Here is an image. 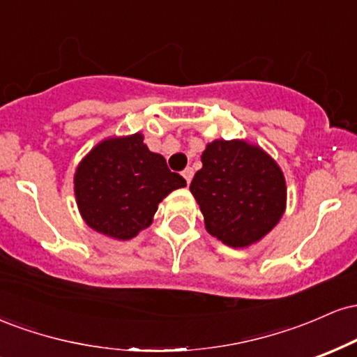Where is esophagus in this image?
Masks as SVG:
<instances>
[{
  "label": "esophagus",
  "mask_w": 357,
  "mask_h": 357,
  "mask_svg": "<svg viewBox=\"0 0 357 357\" xmlns=\"http://www.w3.org/2000/svg\"><path fill=\"white\" fill-rule=\"evenodd\" d=\"M192 176H195V171H192V167H186V169L183 171V178L186 179V183H188V184L191 183Z\"/></svg>",
  "instance_id": "obj_1"
}]
</instances>
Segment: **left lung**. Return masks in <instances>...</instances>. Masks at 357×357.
Segmentation results:
<instances>
[{"label":"left lung","mask_w":357,"mask_h":357,"mask_svg":"<svg viewBox=\"0 0 357 357\" xmlns=\"http://www.w3.org/2000/svg\"><path fill=\"white\" fill-rule=\"evenodd\" d=\"M190 190L210 235L233 248L257 243L280 221L287 186L282 169L261 147L216 139L202 154Z\"/></svg>","instance_id":"obj_1"}]
</instances>
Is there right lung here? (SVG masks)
Segmentation results:
<instances>
[{
  "mask_svg": "<svg viewBox=\"0 0 357 357\" xmlns=\"http://www.w3.org/2000/svg\"><path fill=\"white\" fill-rule=\"evenodd\" d=\"M73 184L77 206L92 230L130 240L153 223L158 204L186 181L171 173L166 159L151 153L137 132L93 147L77 167Z\"/></svg>",
  "mask_w": 357,
  "mask_h": 357,
  "instance_id": "1",
  "label": "right lung"
}]
</instances>
